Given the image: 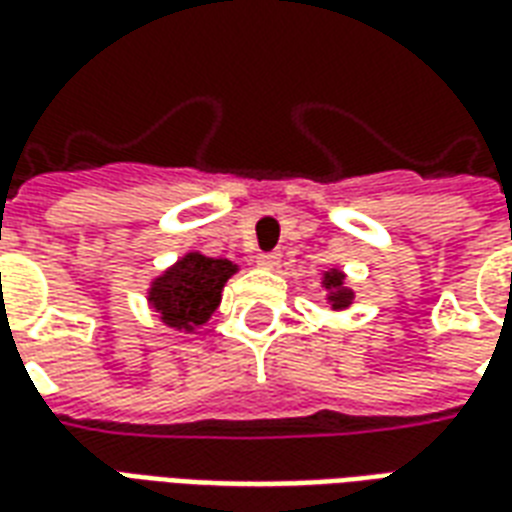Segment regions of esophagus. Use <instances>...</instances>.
I'll use <instances>...</instances> for the list:
<instances>
[{
    "label": "esophagus",
    "mask_w": 512,
    "mask_h": 512,
    "mask_svg": "<svg viewBox=\"0 0 512 512\" xmlns=\"http://www.w3.org/2000/svg\"><path fill=\"white\" fill-rule=\"evenodd\" d=\"M256 264L264 267V270H275L280 264V253H259V256H256Z\"/></svg>",
    "instance_id": "esophagus-1"
}]
</instances>
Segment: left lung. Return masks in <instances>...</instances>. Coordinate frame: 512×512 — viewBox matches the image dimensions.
Here are the masks:
<instances>
[{
    "label": "left lung",
    "mask_w": 512,
    "mask_h": 512,
    "mask_svg": "<svg viewBox=\"0 0 512 512\" xmlns=\"http://www.w3.org/2000/svg\"><path fill=\"white\" fill-rule=\"evenodd\" d=\"M321 288L326 291V307L334 313L348 310L356 299V291L348 286V275L340 267H329L321 272Z\"/></svg>",
    "instance_id": "left-lung-1"
}]
</instances>
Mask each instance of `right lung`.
Wrapping results in <instances>:
<instances>
[{
    "mask_svg": "<svg viewBox=\"0 0 512 512\" xmlns=\"http://www.w3.org/2000/svg\"><path fill=\"white\" fill-rule=\"evenodd\" d=\"M234 272H240L234 261L188 251L151 280L145 299L167 329L194 334L218 310Z\"/></svg>",
    "mask_w": 512,
    "mask_h": 512,
    "instance_id": "1",
    "label": "right lung"
}]
</instances>
